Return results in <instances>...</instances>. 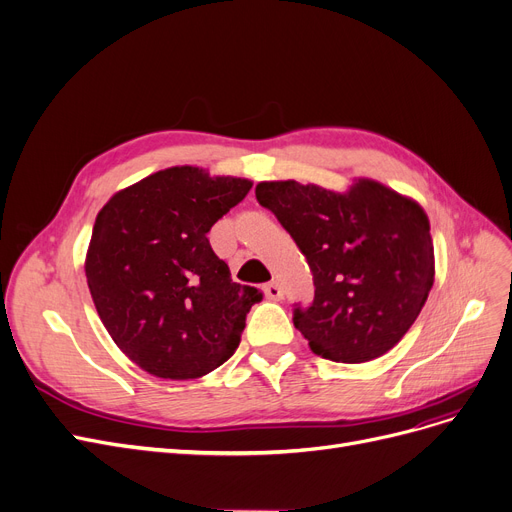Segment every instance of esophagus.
Wrapping results in <instances>:
<instances>
[{"label": "esophagus", "mask_w": 512, "mask_h": 512, "mask_svg": "<svg viewBox=\"0 0 512 512\" xmlns=\"http://www.w3.org/2000/svg\"><path fill=\"white\" fill-rule=\"evenodd\" d=\"M263 295L268 297L270 301H280L284 297V291H282V286L278 282H268L263 286Z\"/></svg>", "instance_id": "34e87169"}]
</instances>
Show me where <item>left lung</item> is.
Here are the masks:
<instances>
[{"label": "left lung", "instance_id": "obj_1", "mask_svg": "<svg viewBox=\"0 0 512 512\" xmlns=\"http://www.w3.org/2000/svg\"><path fill=\"white\" fill-rule=\"evenodd\" d=\"M259 205L293 236L316 295L295 328L324 360L362 364L404 339L435 280L429 217L414 198L358 177L345 192L259 182Z\"/></svg>", "mask_w": 512, "mask_h": 512}]
</instances>
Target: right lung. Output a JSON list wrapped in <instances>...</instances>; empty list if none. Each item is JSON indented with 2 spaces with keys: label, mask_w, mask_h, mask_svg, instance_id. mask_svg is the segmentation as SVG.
Segmentation results:
<instances>
[{
  "label": "right lung",
  "mask_w": 512,
  "mask_h": 512,
  "mask_svg": "<svg viewBox=\"0 0 512 512\" xmlns=\"http://www.w3.org/2000/svg\"><path fill=\"white\" fill-rule=\"evenodd\" d=\"M253 182L177 165L108 198L85 255L98 316L127 358L152 376L190 381L236 351L255 286L232 282L207 232Z\"/></svg>",
  "instance_id": "add662e5"
}]
</instances>
